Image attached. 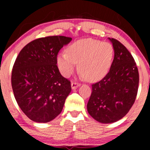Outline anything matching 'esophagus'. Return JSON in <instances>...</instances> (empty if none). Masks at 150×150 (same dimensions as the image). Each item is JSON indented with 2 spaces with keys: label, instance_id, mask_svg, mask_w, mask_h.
Here are the masks:
<instances>
[{
  "label": "esophagus",
  "instance_id": "esophagus-1",
  "mask_svg": "<svg viewBox=\"0 0 150 150\" xmlns=\"http://www.w3.org/2000/svg\"><path fill=\"white\" fill-rule=\"evenodd\" d=\"M79 86H80V84L78 83V82H73L71 83V87L72 89H75L76 87H79Z\"/></svg>",
  "mask_w": 150,
  "mask_h": 150
}]
</instances>
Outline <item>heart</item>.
<instances>
[{"instance_id":"heart-1","label":"heart","mask_w":150,"mask_h":150,"mask_svg":"<svg viewBox=\"0 0 150 150\" xmlns=\"http://www.w3.org/2000/svg\"><path fill=\"white\" fill-rule=\"evenodd\" d=\"M113 56V48L110 43L85 39L72 44L67 52L59 53L57 63L62 75L69 77L79 63L82 76L89 81H97L107 74Z\"/></svg>"}]
</instances>
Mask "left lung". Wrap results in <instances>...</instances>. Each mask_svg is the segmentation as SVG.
Masks as SVG:
<instances>
[{"label": "left lung", "instance_id": "8db88e82", "mask_svg": "<svg viewBox=\"0 0 150 150\" xmlns=\"http://www.w3.org/2000/svg\"><path fill=\"white\" fill-rule=\"evenodd\" d=\"M109 39L114 49V58L108 73L92 85L87 111L94 119L111 123L124 117L137 97L139 73L131 53L116 39Z\"/></svg>", "mask_w": 150, "mask_h": 150}]
</instances>
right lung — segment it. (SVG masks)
I'll return each mask as SVG.
<instances>
[{"label": "right lung", "instance_id": "1", "mask_svg": "<svg viewBox=\"0 0 150 150\" xmlns=\"http://www.w3.org/2000/svg\"><path fill=\"white\" fill-rule=\"evenodd\" d=\"M72 38L51 36L27 44L13 65L11 84L23 113L37 123H47L61 113L71 91L70 81L60 73L57 56Z\"/></svg>", "mask_w": 150, "mask_h": 150}]
</instances>
